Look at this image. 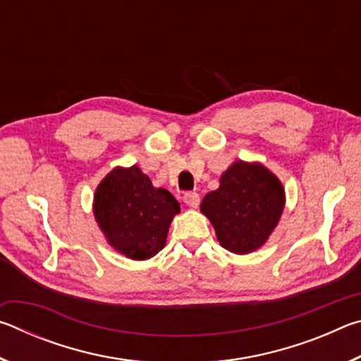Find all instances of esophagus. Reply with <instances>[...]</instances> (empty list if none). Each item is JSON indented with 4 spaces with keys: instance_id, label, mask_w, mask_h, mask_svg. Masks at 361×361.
Returning a JSON list of instances; mask_svg holds the SVG:
<instances>
[{
    "instance_id": "1",
    "label": "esophagus",
    "mask_w": 361,
    "mask_h": 361,
    "mask_svg": "<svg viewBox=\"0 0 361 361\" xmlns=\"http://www.w3.org/2000/svg\"><path fill=\"white\" fill-rule=\"evenodd\" d=\"M183 202H185L188 207H191V209H197L200 204V195L195 191L185 192V195H183Z\"/></svg>"
}]
</instances>
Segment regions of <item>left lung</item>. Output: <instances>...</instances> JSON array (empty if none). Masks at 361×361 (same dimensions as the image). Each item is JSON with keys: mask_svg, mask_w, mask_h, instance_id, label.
<instances>
[{"mask_svg": "<svg viewBox=\"0 0 361 361\" xmlns=\"http://www.w3.org/2000/svg\"><path fill=\"white\" fill-rule=\"evenodd\" d=\"M285 205L282 183L258 162L237 161L209 192L200 212L215 228L218 242L232 253L245 255L264 245Z\"/></svg>", "mask_w": 361, "mask_h": 361, "instance_id": "1", "label": "left lung"}]
</instances>
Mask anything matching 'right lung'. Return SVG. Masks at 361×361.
<instances>
[{
    "label": "right lung",
    "instance_id": "1",
    "mask_svg": "<svg viewBox=\"0 0 361 361\" xmlns=\"http://www.w3.org/2000/svg\"><path fill=\"white\" fill-rule=\"evenodd\" d=\"M180 204L154 188L137 166L116 167L95 189L94 215L109 245L130 259H148L166 245Z\"/></svg>",
    "mask_w": 361,
    "mask_h": 361
}]
</instances>
